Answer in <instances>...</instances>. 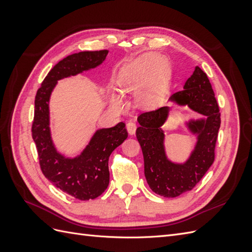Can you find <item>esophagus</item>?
<instances>
[{"label": "esophagus", "instance_id": "esophagus-1", "mask_svg": "<svg viewBox=\"0 0 252 252\" xmlns=\"http://www.w3.org/2000/svg\"><path fill=\"white\" fill-rule=\"evenodd\" d=\"M127 130L129 132V134H134L135 133V130H136V123L135 121H129L127 125Z\"/></svg>", "mask_w": 252, "mask_h": 252}]
</instances>
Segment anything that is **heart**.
I'll return each instance as SVG.
<instances>
[{
    "label": "heart",
    "mask_w": 252,
    "mask_h": 252,
    "mask_svg": "<svg viewBox=\"0 0 252 252\" xmlns=\"http://www.w3.org/2000/svg\"><path fill=\"white\" fill-rule=\"evenodd\" d=\"M156 66V73L158 75L165 70V64L163 61H158L157 63V58L154 56L143 57L135 62L128 65L124 71L122 72L120 79V85L124 90H133L141 88L146 82L148 74ZM112 101L116 104H121V98L117 95L112 96ZM141 101L145 104L150 105L155 101V93L152 91H145L141 95Z\"/></svg>",
    "instance_id": "b5f03b06"
}]
</instances>
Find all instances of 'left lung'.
Masks as SVG:
<instances>
[{
    "label": "left lung",
    "instance_id": "left-lung-1",
    "mask_svg": "<svg viewBox=\"0 0 252 252\" xmlns=\"http://www.w3.org/2000/svg\"><path fill=\"white\" fill-rule=\"evenodd\" d=\"M179 104H188L191 109L207 117L206 122H195L191 126L199 132L196 148L187 163L175 165L166 158L164 133L159 130L167 118L168 107H159L141 113L136 129L143 157L144 172L152 191L165 197H175L191 190L201 181L215 161L216 143L220 125V113L215 93L206 73L195 66L184 89L170 96Z\"/></svg>",
    "mask_w": 252,
    "mask_h": 252
}]
</instances>
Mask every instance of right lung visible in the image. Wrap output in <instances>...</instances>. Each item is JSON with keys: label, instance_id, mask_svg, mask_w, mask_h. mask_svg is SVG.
<instances>
[{"label": "right lung", "instance_id": "1", "mask_svg": "<svg viewBox=\"0 0 252 252\" xmlns=\"http://www.w3.org/2000/svg\"><path fill=\"white\" fill-rule=\"evenodd\" d=\"M107 55L108 50L82 51L60 61L42 82L34 100L32 132L41 170L56 187L80 201L94 200L108 187V159L111 152L127 139V129L123 122L101 129L79 158H65L51 142L48 101L57 81L94 68Z\"/></svg>", "mask_w": 252, "mask_h": 252}]
</instances>
